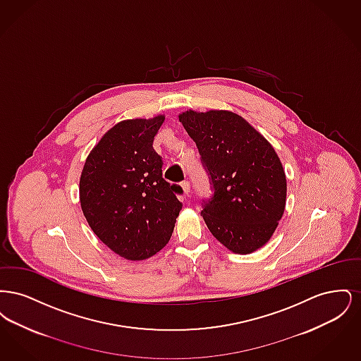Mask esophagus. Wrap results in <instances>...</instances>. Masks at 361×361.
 I'll return each mask as SVG.
<instances>
[{"label":"esophagus","mask_w":361,"mask_h":361,"mask_svg":"<svg viewBox=\"0 0 361 361\" xmlns=\"http://www.w3.org/2000/svg\"><path fill=\"white\" fill-rule=\"evenodd\" d=\"M181 187L184 189V193L189 195V192H190V183H189L188 180H184V181L181 183Z\"/></svg>","instance_id":"esophagus-1"}]
</instances>
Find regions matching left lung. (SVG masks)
<instances>
[{"instance_id": "1", "label": "left lung", "mask_w": 361, "mask_h": 361, "mask_svg": "<svg viewBox=\"0 0 361 361\" xmlns=\"http://www.w3.org/2000/svg\"><path fill=\"white\" fill-rule=\"evenodd\" d=\"M178 119L214 192L203 200L208 230L234 253L256 252L271 240L286 208L287 180L275 149L234 112L189 109Z\"/></svg>"}]
</instances>
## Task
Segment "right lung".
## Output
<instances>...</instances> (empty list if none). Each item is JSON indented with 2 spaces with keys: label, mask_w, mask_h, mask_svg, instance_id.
<instances>
[{
  "label": "right lung",
  "mask_w": 361,
  "mask_h": 361,
  "mask_svg": "<svg viewBox=\"0 0 361 361\" xmlns=\"http://www.w3.org/2000/svg\"><path fill=\"white\" fill-rule=\"evenodd\" d=\"M165 121L130 119L104 134L86 158L80 202L93 233L126 259L154 256L172 237L183 188L162 177L153 140Z\"/></svg>",
  "instance_id": "obj_1"
}]
</instances>
